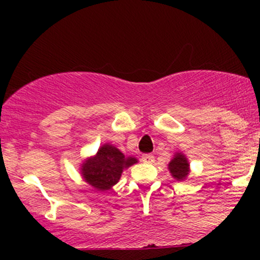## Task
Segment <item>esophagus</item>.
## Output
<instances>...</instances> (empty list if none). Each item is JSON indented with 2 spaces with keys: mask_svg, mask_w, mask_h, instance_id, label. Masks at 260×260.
<instances>
[{
  "mask_svg": "<svg viewBox=\"0 0 260 260\" xmlns=\"http://www.w3.org/2000/svg\"><path fill=\"white\" fill-rule=\"evenodd\" d=\"M142 162H143V164H153L154 157L152 156V154H143Z\"/></svg>",
  "mask_w": 260,
  "mask_h": 260,
  "instance_id": "esophagus-1",
  "label": "esophagus"
}]
</instances>
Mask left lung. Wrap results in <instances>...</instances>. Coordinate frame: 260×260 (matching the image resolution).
<instances>
[{"mask_svg": "<svg viewBox=\"0 0 260 260\" xmlns=\"http://www.w3.org/2000/svg\"><path fill=\"white\" fill-rule=\"evenodd\" d=\"M169 170L171 176L176 181H185L190 175V164L182 152H175L174 157L169 162Z\"/></svg>", "mask_w": 260, "mask_h": 260, "instance_id": "1", "label": "left lung"}]
</instances>
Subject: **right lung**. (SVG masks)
Instances as JSON below:
<instances>
[{
  "instance_id": "right-lung-1",
  "label": "right lung",
  "mask_w": 260,
  "mask_h": 260,
  "mask_svg": "<svg viewBox=\"0 0 260 260\" xmlns=\"http://www.w3.org/2000/svg\"><path fill=\"white\" fill-rule=\"evenodd\" d=\"M133 156H124L117 147L104 143L94 156L88 157L80 165V174L88 185L98 191L111 190L128 167L137 164Z\"/></svg>"
}]
</instances>
